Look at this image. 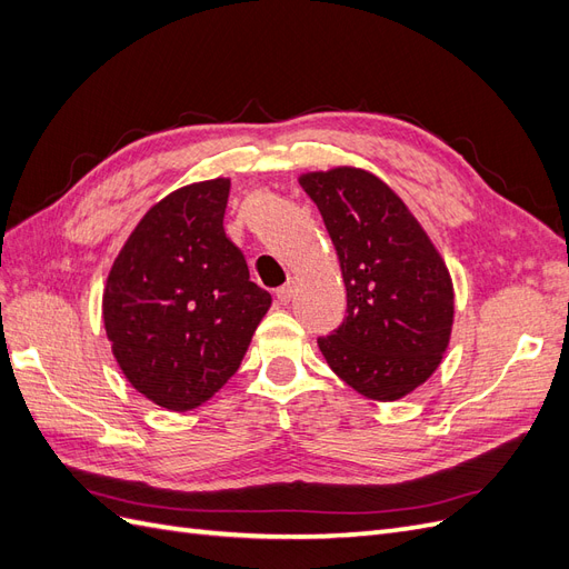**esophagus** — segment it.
<instances>
[{
    "label": "esophagus",
    "mask_w": 569,
    "mask_h": 569,
    "mask_svg": "<svg viewBox=\"0 0 569 569\" xmlns=\"http://www.w3.org/2000/svg\"><path fill=\"white\" fill-rule=\"evenodd\" d=\"M295 291H297V282L289 280L287 284H282L278 291H274V297H278L280 303H289L291 297H295Z\"/></svg>",
    "instance_id": "obj_1"
}]
</instances>
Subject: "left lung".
<instances>
[{"instance_id":"obj_1","label":"left lung","mask_w":569,"mask_h":569,"mask_svg":"<svg viewBox=\"0 0 569 569\" xmlns=\"http://www.w3.org/2000/svg\"><path fill=\"white\" fill-rule=\"evenodd\" d=\"M325 220L347 284V318L318 347L343 382L396 401L429 380L449 347L453 282L393 189L363 168L299 178Z\"/></svg>"}]
</instances>
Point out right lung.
<instances>
[{
  "instance_id": "add662e5",
  "label": "right lung",
  "mask_w": 569,
  "mask_h": 569,
  "mask_svg": "<svg viewBox=\"0 0 569 569\" xmlns=\"http://www.w3.org/2000/svg\"><path fill=\"white\" fill-rule=\"evenodd\" d=\"M230 180L153 203L116 256L101 299L126 380L168 410H192L237 372L272 303L222 228Z\"/></svg>"
}]
</instances>
